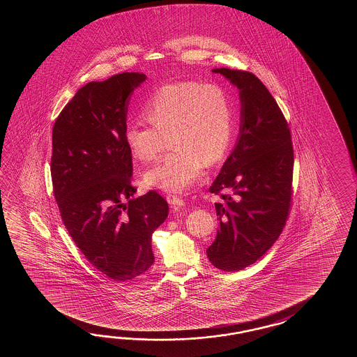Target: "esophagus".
Here are the masks:
<instances>
[{
    "label": "esophagus",
    "mask_w": 357,
    "mask_h": 357,
    "mask_svg": "<svg viewBox=\"0 0 357 357\" xmlns=\"http://www.w3.org/2000/svg\"><path fill=\"white\" fill-rule=\"evenodd\" d=\"M168 203L172 205V206H183L185 205V202H183V199H181L180 197H176V195H172V197H168Z\"/></svg>",
    "instance_id": "esophagus-1"
}]
</instances>
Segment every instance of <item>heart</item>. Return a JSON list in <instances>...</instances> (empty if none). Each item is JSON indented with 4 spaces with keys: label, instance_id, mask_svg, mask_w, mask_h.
<instances>
[{
    "label": "heart",
    "instance_id": "obj_1",
    "mask_svg": "<svg viewBox=\"0 0 357 357\" xmlns=\"http://www.w3.org/2000/svg\"><path fill=\"white\" fill-rule=\"evenodd\" d=\"M142 112L151 126L129 123L123 140L135 160H154L168 137L172 151L144 174L145 185L165 192L189 189L203 166L226 154L234 135V105L218 85L167 84L145 99Z\"/></svg>",
    "mask_w": 357,
    "mask_h": 357
}]
</instances>
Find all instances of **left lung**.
<instances>
[{"label":"left lung","instance_id":"8db88e82","mask_svg":"<svg viewBox=\"0 0 357 357\" xmlns=\"http://www.w3.org/2000/svg\"><path fill=\"white\" fill-rule=\"evenodd\" d=\"M237 86L241 123L235 149L215 177L220 229L206 255L237 272L254 264L281 235L292 200L294 148L289 123L266 85L248 71L214 68Z\"/></svg>","mask_w":357,"mask_h":357}]
</instances>
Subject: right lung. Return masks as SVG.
<instances>
[{
	"label": "right lung",
	"instance_id": "add662e5",
	"mask_svg": "<svg viewBox=\"0 0 357 357\" xmlns=\"http://www.w3.org/2000/svg\"><path fill=\"white\" fill-rule=\"evenodd\" d=\"M146 76L122 73L76 91L52 130L54 199L86 260L114 281H129L154 263L153 232L167 202L149 191L134 199L132 158L123 140L130 96Z\"/></svg>",
	"mask_w": 357,
	"mask_h": 357
}]
</instances>
